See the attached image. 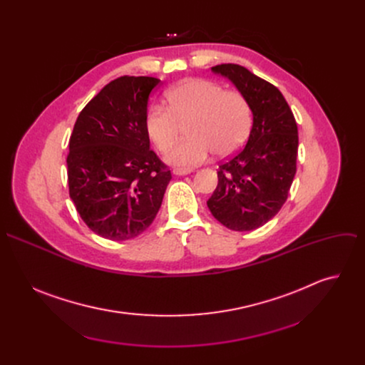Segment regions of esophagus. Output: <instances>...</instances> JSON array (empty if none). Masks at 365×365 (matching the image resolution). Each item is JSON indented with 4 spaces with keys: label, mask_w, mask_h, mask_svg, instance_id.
<instances>
[{
    "label": "esophagus",
    "mask_w": 365,
    "mask_h": 365,
    "mask_svg": "<svg viewBox=\"0 0 365 365\" xmlns=\"http://www.w3.org/2000/svg\"><path fill=\"white\" fill-rule=\"evenodd\" d=\"M192 172V169H175L173 173L178 175V176H185V175H189Z\"/></svg>",
    "instance_id": "esophagus-1"
}]
</instances>
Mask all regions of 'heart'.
<instances>
[{
  "instance_id": "b5f03b06",
  "label": "heart",
  "mask_w": 365,
  "mask_h": 365,
  "mask_svg": "<svg viewBox=\"0 0 365 365\" xmlns=\"http://www.w3.org/2000/svg\"><path fill=\"white\" fill-rule=\"evenodd\" d=\"M168 108L150 106L144 117L145 134L160 153H168L186 125L187 138L170 154L169 163L192 168L203 163L211 153L230 155L247 140L252 111L238 91H224L206 79H186L166 92Z\"/></svg>"
}]
</instances>
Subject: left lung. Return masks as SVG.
Returning <instances> with one entry per match:
<instances>
[{
  "label": "left lung",
  "instance_id": "left-lung-1",
  "mask_svg": "<svg viewBox=\"0 0 365 365\" xmlns=\"http://www.w3.org/2000/svg\"><path fill=\"white\" fill-rule=\"evenodd\" d=\"M212 71L235 83L254 118L247 144L220 163L218 186L206 203L227 228L257 230L287 200L296 175L297 124L287 101L270 82L234 63Z\"/></svg>",
  "mask_w": 365,
  "mask_h": 365
}]
</instances>
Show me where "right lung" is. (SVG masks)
Returning <instances> with one entry per match:
<instances>
[{
  "instance_id": "right-lung-1",
  "label": "right lung",
  "mask_w": 365,
  "mask_h": 365,
  "mask_svg": "<svg viewBox=\"0 0 365 365\" xmlns=\"http://www.w3.org/2000/svg\"><path fill=\"white\" fill-rule=\"evenodd\" d=\"M160 79L124 75L103 86L81 111L69 138V196L95 234L125 241L158 215L172 179L150 150L147 101Z\"/></svg>"
}]
</instances>
